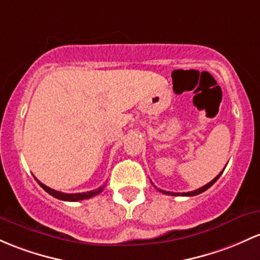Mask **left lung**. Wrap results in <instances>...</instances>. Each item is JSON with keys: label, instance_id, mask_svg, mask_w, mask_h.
I'll use <instances>...</instances> for the list:
<instances>
[{"label": "left lung", "instance_id": "8db88e82", "mask_svg": "<svg viewBox=\"0 0 260 260\" xmlns=\"http://www.w3.org/2000/svg\"><path fill=\"white\" fill-rule=\"evenodd\" d=\"M223 170H224V169H223ZM222 173H223V172L219 173L218 175L216 176V178L213 179L212 181H210L209 184H206V185H205V186L200 187V189H198V190L190 191V192H170V191H164V190H160V189H158V191H160V192L165 193V195H172V196H195V195H199V193L204 192V191H206L207 189H210V187L212 186V185L215 184V182L218 180V178H219V176H221V174H222Z\"/></svg>", "mask_w": 260, "mask_h": 260}]
</instances>
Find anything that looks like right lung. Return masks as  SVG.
Masks as SVG:
<instances>
[{
	"label": "right lung",
	"instance_id": "add662e5",
	"mask_svg": "<svg viewBox=\"0 0 260 260\" xmlns=\"http://www.w3.org/2000/svg\"><path fill=\"white\" fill-rule=\"evenodd\" d=\"M37 180V179H36ZM38 181V184L41 185V186L47 191L49 195L53 196V198L55 199H59V200H62V201H80V200H86V199H90V198H93V196L99 195L100 192H101L102 190H104L105 185H102V186L98 187L96 190H91V191H86V192H79V193H65V192H60V191H56V190H53L50 189V187H48L47 185L42 184L41 181Z\"/></svg>",
	"mask_w": 260,
	"mask_h": 260
}]
</instances>
